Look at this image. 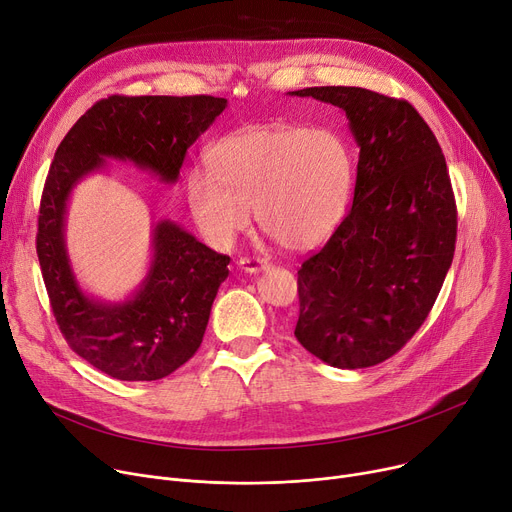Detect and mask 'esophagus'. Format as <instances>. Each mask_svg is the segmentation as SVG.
<instances>
[{
  "instance_id": "esophagus-1",
  "label": "esophagus",
  "mask_w": 512,
  "mask_h": 512,
  "mask_svg": "<svg viewBox=\"0 0 512 512\" xmlns=\"http://www.w3.org/2000/svg\"><path fill=\"white\" fill-rule=\"evenodd\" d=\"M239 268L244 270V273H250V275H256V273H262V270H266L270 264L262 258H242L237 262Z\"/></svg>"
}]
</instances>
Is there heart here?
Segmentation results:
<instances>
[{
	"label": "heart",
	"instance_id": "b5f03b06",
	"mask_svg": "<svg viewBox=\"0 0 512 512\" xmlns=\"http://www.w3.org/2000/svg\"><path fill=\"white\" fill-rule=\"evenodd\" d=\"M210 171L188 179L190 213L215 246L252 223L289 252L324 244L343 223L353 194V150L333 128L248 126L215 142Z\"/></svg>",
	"mask_w": 512,
	"mask_h": 512
}]
</instances>
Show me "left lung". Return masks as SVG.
Masks as SVG:
<instances>
[{
	"label": "left lung",
	"mask_w": 512,
	"mask_h": 512,
	"mask_svg": "<svg viewBox=\"0 0 512 512\" xmlns=\"http://www.w3.org/2000/svg\"><path fill=\"white\" fill-rule=\"evenodd\" d=\"M289 95L339 107L359 148L349 215L297 270L295 339L333 368H370L424 324L453 264L457 206L446 161L407 101L357 86Z\"/></svg>",
	"instance_id": "8db88e82"
}]
</instances>
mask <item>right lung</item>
<instances>
[{
	"label": "right lung",
	"instance_id": "1",
	"mask_svg": "<svg viewBox=\"0 0 512 512\" xmlns=\"http://www.w3.org/2000/svg\"><path fill=\"white\" fill-rule=\"evenodd\" d=\"M227 107L219 97H109L90 107L55 150L45 182L37 254L51 308L70 347L90 366L128 382L161 380L198 351L210 308L229 275L217 254L182 225L153 223L150 262L122 302L80 287L66 244L74 188L105 171L107 161L132 163L175 184L188 148Z\"/></svg>",
	"mask_w": 512,
	"mask_h": 512
}]
</instances>
